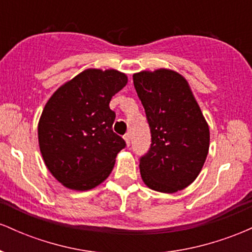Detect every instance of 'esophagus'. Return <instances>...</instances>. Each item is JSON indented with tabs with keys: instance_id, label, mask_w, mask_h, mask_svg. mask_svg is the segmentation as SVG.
<instances>
[{
	"instance_id": "1",
	"label": "esophagus",
	"mask_w": 252,
	"mask_h": 252,
	"mask_svg": "<svg viewBox=\"0 0 252 252\" xmlns=\"http://www.w3.org/2000/svg\"><path fill=\"white\" fill-rule=\"evenodd\" d=\"M123 138H124V141H126V146H130V134H126L123 136Z\"/></svg>"
}]
</instances>
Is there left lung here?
I'll use <instances>...</instances> for the list:
<instances>
[{"mask_svg":"<svg viewBox=\"0 0 252 252\" xmlns=\"http://www.w3.org/2000/svg\"><path fill=\"white\" fill-rule=\"evenodd\" d=\"M146 110L152 144L140 160L141 178L150 189L175 193L201 172L210 148V128L189 84L168 68L134 73Z\"/></svg>","mask_w":252,"mask_h":252,"instance_id":"1","label":"left lung"}]
</instances>
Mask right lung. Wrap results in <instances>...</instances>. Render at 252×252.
Listing matches in <instances>:
<instances>
[{
  "instance_id": "right-lung-1",
  "label": "right lung",
  "mask_w": 252,
  "mask_h": 252,
  "mask_svg": "<svg viewBox=\"0 0 252 252\" xmlns=\"http://www.w3.org/2000/svg\"><path fill=\"white\" fill-rule=\"evenodd\" d=\"M128 83L126 73L88 68L52 94L37 124L43 162L65 187L88 190L110 175L126 147L112 131V96Z\"/></svg>"
}]
</instances>
